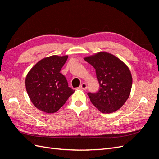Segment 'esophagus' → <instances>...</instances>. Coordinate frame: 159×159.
Here are the masks:
<instances>
[{"mask_svg":"<svg viewBox=\"0 0 159 159\" xmlns=\"http://www.w3.org/2000/svg\"><path fill=\"white\" fill-rule=\"evenodd\" d=\"M80 88H81L82 89L85 90L86 89H87V84H86L85 83H83V84H81L80 85Z\"/></svg>","mask_w":159,"mask_h":159,"instance_id":"34e87169","label":"esophagus"}]
</instances>
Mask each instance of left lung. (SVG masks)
Segmentation results:
<instances>
[{
    "label": "left lung",
    "instance_id": "8db88e82",
    "mask_svg": "<svg viewBox=\"0 0 159 159\" xmlns=\"http://www.w3.org/2000/svg\"><path fill=\"white\" fill-rule=\"evenodd\" d=\"M84 60L95 69L100 86L97 93H88L91 102L103 113L116 111L131 93L133 79L127 66L117 57L105 52Z\"/></svg>",
    "mask_w": 159,
    "mask_h": 159
}]
</instances>
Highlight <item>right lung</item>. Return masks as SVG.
Wrapping results in <instances>:
<instances>
[{"instance_id": "obj_1", "label": "right lung", "mask_w": 159, "mask_h": 159, "mask_svg": "<svg viewBox=\"0 0 159 159\" xmlns=\"http://www.w3.org/2000/svg\"><path fill=\"white\" fill-rule=\"evenodd\" d=\"M68 56H52L40 60L28 72L26 89L34 106L42 111L53 113L66 102L74 90L68 87L60 70Z\"/></svg>"}]
</instances>
